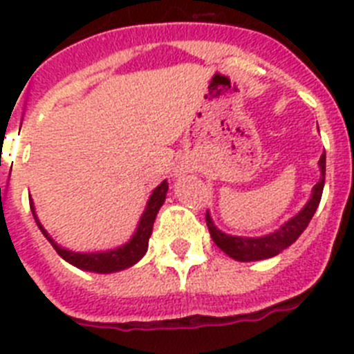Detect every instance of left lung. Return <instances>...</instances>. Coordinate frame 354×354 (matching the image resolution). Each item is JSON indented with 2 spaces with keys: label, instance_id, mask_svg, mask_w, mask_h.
<instances>
[{
  "label": "left lung",
  "instance_id": "1",
  "mask_svg": "<svg viewBox=\"0 0 354 354\" xmlns=\"http://www.w3.org/2000/svg\"><path fill=\"white\" fill-rule=\"evenodd\" d=\"M319 171L321 178L314 189H312L310 199L307 201V205L296 213L295 216H291L288 222L280 225L279 229H275L270 234H264V236H232L227 232L221 231L213 224V218L209 215V212H206V225H208V231L212 234V240L215 241V245L221 248L222 252L227 254L232 259L241 261V263H250V261H261V259H270V257H275L277 254H280L284 248H288L289 245L295 243L298 238H300L301 232L307 229L308 222L316 213L317 206H319L321 196H323V187H324V173H326V153L323 151L319 158Z\"/></svg>",
  "mask_w": 354,
  "mask_h": 354
}]
</instances>
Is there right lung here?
Instances as JSON below:
<instances>
[{
  "mask_svg": "<svg viewBox=\"0 0 354 354\" xmlns=\"http://www.w3.org/2000/svg\"><path fill=\"white\" fill-rule=\"evenodd\" d=\"M169 185L167 181H162L157 189L151 192L148 199V205H146L145 212H142L141 218H139V224L136 232L132 234L129 241L125 245H120L116 248H111V250H100V252H74V250H68V248H63L62 245H58L56 241L50 238L49 232L44 229V225L38 221L37 212H35L33 201L30 199L31 213L35 216V222L40 227L44 236L50 241V245L54 247V250L66 261L72 266L79 270H84V272H93V273H114L122 272V270L130 268L136 263L142 259V256L148 250V241L151 236V231H153V222L157 218V213L160 209V206L164 205L165 194H167Z\"/></svg>",
  "mask_w": 354,
  "mask_h": 354,
  "instance_id": "1",
  "label": "right lung"
}]
</instances>
